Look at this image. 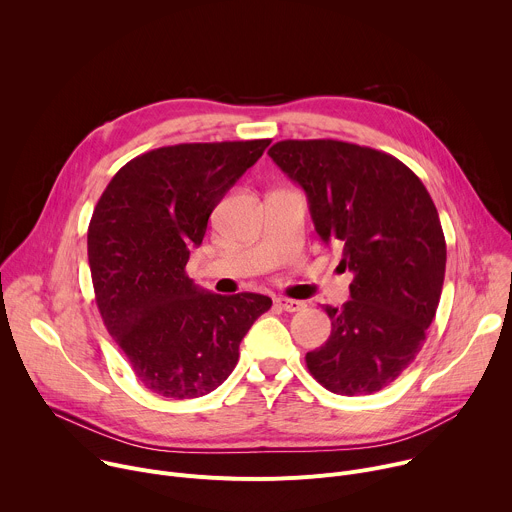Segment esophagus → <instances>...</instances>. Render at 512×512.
<instances>
[{
	"label": "esophagus",
	"instance_id": "34e87169",
	"mask_svg": "<svg viewBox=\"0 0 512 512\" xmlns=\"http://www.w3.org/2000/svg\"><path fill=\"white\" fill-rule=\"evenodd\" d=\"M275 306L279 308V310H285V312H300V310H304V302H300V300H289V298H275Z\"/></svg>",
	"mask_w": 512,
	"mask_h": 512
}]
</instances>
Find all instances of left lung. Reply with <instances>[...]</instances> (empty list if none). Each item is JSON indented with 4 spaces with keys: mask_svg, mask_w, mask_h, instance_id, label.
I'll list each match as a JSON object with an SVG mask.
<instances>
[{
    "mask_svg": "<svg viewBox=\"0 0 512 512\" xmlns=\"http://www.w3.org/2000/svg\"><path fill=\"white\" fill-rule=\"evenodd\" d=\"M308 196L316 233L354 273L332 332L306 354L336 395H371L417 356L446 275V239L423 182L397 158L336 139H285L267 152Z\"/></svg>",
    "mask_w": 512,
    "mask_h": 512,
    "instance_id": "8db88e82",
    "label": "left lung"
}]
</instances>
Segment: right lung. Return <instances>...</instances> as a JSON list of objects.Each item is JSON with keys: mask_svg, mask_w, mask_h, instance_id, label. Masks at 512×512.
Returning a JSON list of instances; mask_svg holds the SVG:
<instances>
[{"mask_svg": "<svg viewBox=\"0 0 512 512\" xmlns=\"http://www.w3.org/2000/svg\"><path fill=\"white\" fill-rule=\"evenodd\" d=\"M271 139L178 143L127 162L101 194L87 233L101 318L137 381L194 399L223 385L239 344L271 308L261 294L221 296L186 273L208 216Z\"/></svg>", "mask_w": 512, "mask_h": 512, "instance_id": "right-lung-1", "label": "right lung"}]
</instances>
